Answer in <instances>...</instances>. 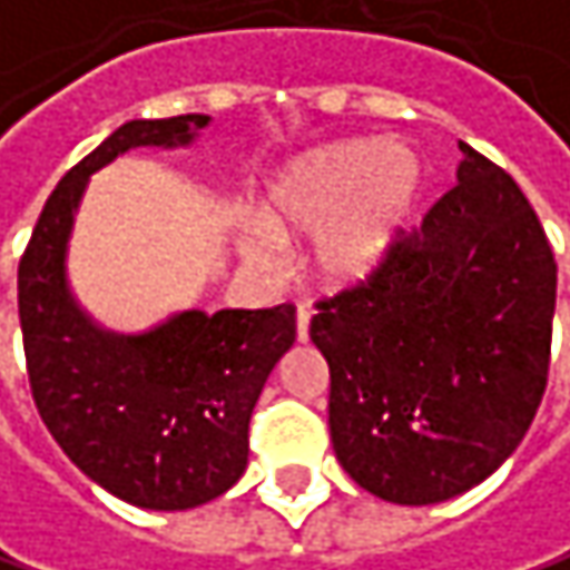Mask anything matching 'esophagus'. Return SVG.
Instances as JSON below:
<instances>
[{"mask_svg":"<svg viewBox=\"0 0 570 570\" xmlns=\"http://www.w3.org/2000/svg\"><path fill=\"white\" fill-rule=\"evenodd\" d=\"M309 316H313V313H309L306 306H299V309H296V338H299V342H306V338H309Z\"/></svg>","mask_w":570,"mask_h":570,"instance_id":"1","label":"esophagus"}]
</instances>
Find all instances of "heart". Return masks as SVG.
I'll return each instance as SVG.
<instances>
[{
    "label": "heart",
    "instance_id": "b5f03b06",
    "mask_svg": "<svg viewBox=\"0 0 570 570\" xmlns=\"http://www.w3.org/2000/svg\"><path fill=\"white\" fill-rule=\"evenodd\" d=\"M428 169L417 149L385 139H345L289 163L267 185L261 222L237 225V254L250 271L277 267V240L313 237L309 267L323 284L368 281L404 234Z\"/></svg>",
    "mask_w": 570,
    "mask_h": 570
}]
</instances>
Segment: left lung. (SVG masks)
<instances>
[{
	"label": "left lung",
	"mask_w": 570,
	"mask_h": 570,
	"mask_svg": "<svg viewBox=\"0 0 570 570\" xmlns=\"http://www.w3.org/2000/svg\"><path fill=\"white\" fill-rule=\"evenodd\" d=\"M456 185L365 284L316 303L330 434L372 495L431 505L522 443L548 382L558 264L522 188L460 142Z\"/></svg>",
	"instance_id": "left-lung-1"
}]
</instances>
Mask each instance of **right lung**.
<instances>
[{"instance_id":"obj_1","label":"right lung","mask_w":570,"mask_h":570,"mask_svg":"<svg viewBox=\"0 0 570 570\" xmlns=\"http://www.w3.org/2000/svg\"><path fill=\"white\" fill-rule=\"evenodd\" d=\"M212 117L130 120L58 181L19 264L35 407L83 476L117 499L179 512L218 499L247 466V428L296 338V309H185L146 333L94 323L68 286V240L90 176L136 146H188Z\"/></svg>"}]
</instances>
